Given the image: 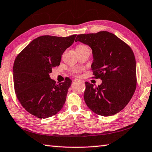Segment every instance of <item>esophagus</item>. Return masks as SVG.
<instances>
[{
    "mask_svg": "<svg viewBox=\"0 0 152 152\" xmlns=\"http://www.w3.org/2000/svg\"><path fill=\"white\" fill-rule=\"evenodd\" d=\"M75 81H79V82H80V83H85V81H84L83 80H81V79H75Z\"/></svg>",
    "mask_w": 152,
    "mask_h": 152,
    "instance_id": "esophagus-1",
    "label": "esophagus"
}]
</instances>
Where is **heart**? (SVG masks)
I'll list each match as a JSON object with an SVG mask.
<instances>
[{"label": "heart", "instance_id": "1", "mask_svg": "<svg viewBox=\"0 0 152 152\" xmlns=\"http://www.w3.org/2000/svg\"><path fill=\"white\" fill-rule=\"evenodd\" d=\"M87 48V47L85 46V45H77L76 49H83V48ZM74 73H75V74H77V73H78V72H77V71H75V72H74Z\"/></svg>", "mask_w": 152, "mask_h": 152}]
</instances>
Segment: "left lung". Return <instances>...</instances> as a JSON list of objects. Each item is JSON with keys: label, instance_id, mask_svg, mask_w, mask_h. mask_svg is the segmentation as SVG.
I'll list each match as a JSON object with an SVG mask.
<instances>
[{"label": "left lung", "instance_id": "obj_1", "mask_svg": "<svg viewBox=\"0 0 152 152\" xmlns=\"http://www.w3.org/2000/svg\"><path fill=\"white\" fill-rule=\"evenodd\" d=\"M75 42L92 49L93 75L102 80L97 86L85 82L84 99L86 105L103 116L119 113L129 102L136 89V61L132 49L107 31L79 34Z\"/></svg>", "mask_w": 152, "mask_h": 152}]
</instances>
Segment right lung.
<instances>
[{"label": "right lung", "instance_id": "obj_1", "mask_svg": "<svg viewBox=\"0 0 152 152\" xmlns=\"http://www.w3.org/2000/svg\"><path fill=\"white\" fill-rule=\"evenodd\" d=\"M76 36H39L15 60L13 75L17 97L26 111L40 119L55 115L65 103L72 80L66 77L64 82L56 84L49 73L60 65L62 54Z\"/></svg>", "mask_w": 152, "mask_h": 152}]
</instances>
